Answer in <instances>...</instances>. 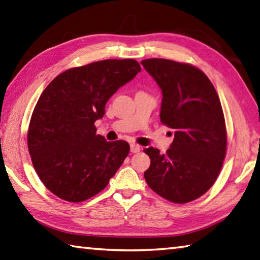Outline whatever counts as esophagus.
Masks as SVG:
<instances>
[{
    "instance_id": "esophagus-1",
    "label": "esophagus",
    "mask_w": 260,
    "mask_h": 260,
    "mask_svg": "<svg viewBox=\"0 0 260 260\" xmlns=\"http://www.w3.org/2000/svg\"><path fill=\"white\" fill-rule=\"evenodd\" d=\"M130 150H131V153H138V151L140 150V146L137 145V144H131L130 145Z\"/></svg>"
}]
</instances>
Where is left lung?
Returning a JSON list of instances; mask_svg holds the SVG:
<instances>
[{
  "mask_svg": "<svg viewBox=\"0 0 260 260\" xmlns=\"http://www.w3.org/2000/svg\"><path fill=\"white\" fill-rule=\"evenodd\" d=\"M141 64L161 89L160 122L174 130L166 154L154 147L144 149L150 158L145 180L170 202H192L212 188L225 158L221 101L208 77L189 63L147 58Z\"/></svg>",
  "mask_w": 260,
  "mask_h": 260,
  "instance_id": "obj_1",
  "label": "left lung"
}]
</instances>
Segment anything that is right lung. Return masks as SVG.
<instances>
[{"label":"right lung","mask_w":260,"mask_h":260,"mask_svg":"<svg viewBox=\"0 0 260 260\" xmlns=\"http://www.w3.org/2000/svg\"><path fill=\"white\" fill-rule=\"evenodd\" d=\"M141 71L132 58L103 60L62 72L44 89L31 114L27 143L44 185L80 203L104 189L130 151L124 140L96 135L110 97Z\"/></svg>","instance_id":"1"}]
</instances>
